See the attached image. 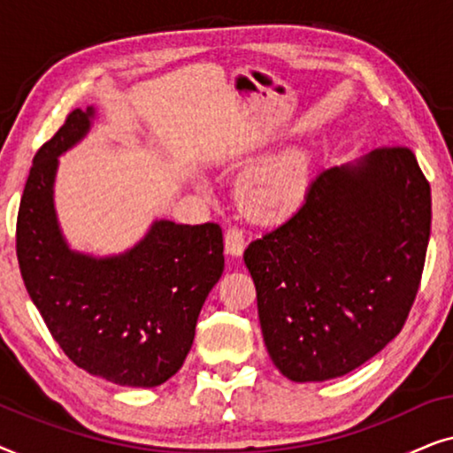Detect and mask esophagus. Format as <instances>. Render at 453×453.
Here are the masks:
<instances>
[{
	"label": "esophagus",
	"instance_id": "1",
	"mask_svg": "<svg viewBox=\"0 0 453 453\" xmlns=\"http://www.w3.org/2000/svg\"><path fill=\"white\" fill-rule=\"evenodd\" d=\"M225 247H226V253L233 257H239L241 253L245 250V234L241 228L237 226H231L225 234Z\"/></svg>",
	"mask_w": 453,
	"mask_h": 453
}]
</instances>
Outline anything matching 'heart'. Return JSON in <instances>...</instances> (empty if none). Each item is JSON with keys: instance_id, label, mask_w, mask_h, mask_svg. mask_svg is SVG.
<instances>
[{"instance_id": "1", "label": "heart", "mask_w": 453, "mask_h": 453, "mask_svg": "<svg viewBox=\"0 0 453 453\" xmlns=\"http://www.w3.org/2000/svg\"><path fill=\"white\" fill-rule=\"evenodd\" d=\"M305 189V165L299 154H287L247 171L237 185V200L253 219L270 220L299 206Z\"/></svg>"}]
</instances>
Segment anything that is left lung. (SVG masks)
Instances as JSON below:
<instances>
[{
	"label": "left lung",
	"instance_id": "obj_1",
	"mask_svg": "<svg viewBox=\"0 0 453 453\" xmlns=\"http://www.w3.org/2000/svg\"><path fill=\"white\" fill-rule=\"evenodd\" d=\"M431 234V188L408 148L324 169L301 208L243 253L272 363L327 381L398 336Z\"/></svg>",
	"mask_w": 453,
	"mask_h": 453
}]
</instances>
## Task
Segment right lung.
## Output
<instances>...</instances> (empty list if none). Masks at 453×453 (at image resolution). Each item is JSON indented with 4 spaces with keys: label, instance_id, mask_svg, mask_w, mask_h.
<instances>
[{
    "label": "right lung",
    "instance_id": "add662e5",
    "mask_svg": "<svg viewBox=\"0 0 453 453\" xmlns=\"http://www.w3.org/2000/svg\"><path fill=\"white\" fill-rule=\"evenodd\" d=\"M95 107L76 109L33 160L16 225V253L30 299L61 346L90 375L157 388L181 369L197 315L225 270L214 222L154 220L134 247L96 257L72 250L55 212L59 157L82 142Z\"/></svg>",
    "mask_w": 453,
    "mask_h": 453
}]
</instances>
